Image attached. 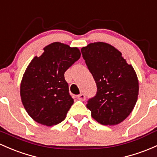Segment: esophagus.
Masks as SVG:
<instances>
[{"label":"esophagus","instance_id":"34e87169","mask_svg":"<svg viewBox=\"0 0 157 157\" xmlns=\"http://www.w3.org/2000/svg\"><path fill=\"white\" fill-rule=\"evenodd\" d=\"M77 98H78L80 101H85L86 96L84 94H79V95H77Z\"/></svg>","mask_w":157,"mask_h":157}]
</instances>
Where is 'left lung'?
Returning <instances> with one entry per match:
<instances>
[{"mask_svg":"<svg viewBox=\"0 0 157 157\" xmlns=\"http://www.w3.org/2000/svg\"><path fill=\"white\" fill-rule=\"evenodd\" d=\"M81 52L98 88L86 104L91 115L103 125L118 124L131 113L138 99L139 80L133 67L108 43H90Z\"/></svg>","mask_w":157,"mask_h":157,"instance_id":"8db88e82","label":"left lung"}]
</instances>
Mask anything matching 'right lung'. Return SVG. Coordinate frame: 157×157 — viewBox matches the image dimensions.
I'll return each mask as SVG.
<instances>
[{"instance_id": "obj_1", "label": "right lung", "mask_w": 157, "mask_h": 157, "mask_svg": "<svg viewBox=\"0 0 157 157\" xmlns=\"http://www.w3.org/2000/svg\"><path fill=\"white\" fill-rule=\"evenodd\" d=\"M80 55L77 48L53 42L31 60L22 77L20 94L25 110L37 123L51 127L65 118L74 100L64 74Z\"/></svg>"}]
</instances>
